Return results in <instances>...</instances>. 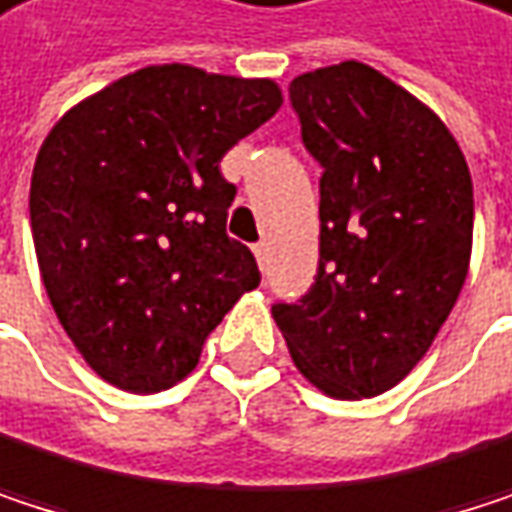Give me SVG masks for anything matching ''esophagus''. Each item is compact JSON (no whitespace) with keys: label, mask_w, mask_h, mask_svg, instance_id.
I'll return each instance as SVG.
<instances>
[{"label":"esophagus","mask_w":512,"mask_h":512,"mask_svg":"<svg viewBox=\"0 0 512 512\" xmlns=\"http://www.w3.org/2000/svg\"><path fill=\"white\" fill-rule=\"evenodd\" d=\"M253 256H256V262H259V268L265 271L268 268V256H271V250H268V244L262 241V244H256L253 247Z\"/></svg>","instance_id":"esophagus-1"}]
</instances>
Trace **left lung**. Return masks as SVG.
Returning <instances> with one entry per match:
<instances>
[{"label": "left lung", "instance_id": "1", "mask_svg": "<svg viewBox=\"0 0 512 512\" xmlns=\"http://www.w3.org/2000/svg\"><path fill=\"white\" fill-rule=\"evenodd\" d=\"M325 166L319 268L274 322L298 373L334 399L379 396L429 352L468 277L474 184L447 125L364 62L289 86Z\"/></svg>", "mask_w": 512, "mask_h": 512}]
</instances>
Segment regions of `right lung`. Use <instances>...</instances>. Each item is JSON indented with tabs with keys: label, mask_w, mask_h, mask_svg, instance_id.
<instances>
[{
	"label": "right lung",
	"mask_w": 512,
	"mask_h": 512,
	"mask_svg": "<svg viewBox=\"0 0 512 512\" xmlns=\"http://www.w3.org/2000/svg\"><path fill=\"white\" fill-rule=\"evenodd\" d=\"M283 107L268 77L148 65L74 104L29 187L47 298L113 387L157 393L193 373L208 334L259 286L226 235L223 154Z\"/></svg>",
	"instance_id": "1"
}]
</instances>
